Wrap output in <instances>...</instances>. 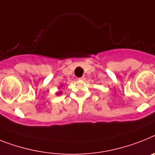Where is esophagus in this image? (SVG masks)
Segmentation results:
<instances>
[{
  "instance_id": "obj_1",
  "label": "esophagus",
  "mask_w": 155,
  "mask_h": 155,
  "mask_svg": "<svg viewBox=\"0 0 155 155\" xmlns=\"http://www.w3.org/2000/svg\"><path fill=\"white\" fill-rule=\"evenodd\" d=\"M79 80H81V81H84V80H85V77H84V76H82V77L79 78Z\"/></svg>"
}]
</instances>
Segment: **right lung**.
<instances>
[{
    "label": "right lung",
    "mask_w": 155,
    "mask_h": 155,
    "mask_svg": "<svg viewBox=\"0 0 155 155\" xmlns=\"http://www.w3.org/2000/svg\"><path fill=\"white\" fill-rule=\"evenodd\" d=\"M62 86H63V85H61V86H60V87H59V88L61 87ZM62 94V91H59L57 92V93H56V95H60V94Z\"/></svg>",
    "instance_id": "right-lung-1"
}]
</instances>
